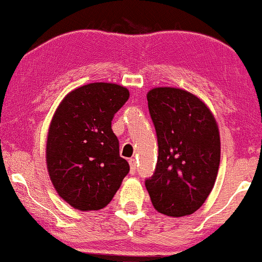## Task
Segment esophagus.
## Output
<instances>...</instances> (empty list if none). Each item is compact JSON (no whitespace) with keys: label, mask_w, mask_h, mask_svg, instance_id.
Segmentation results:
<instances>
[{"label":"esophagus","mask_w":262,"mask_h":262,"mask_svg":"<svg viewBox=\"0 0 262 262\" xmlns=\"http://www.w3.org/2000/svg\"><path fill=\"white\" fill-rule=\"evenodd\" d=\"M129 166H130V173L134 175L137 172V161H135V159H130L129 160Z\"/></svg>","instance_id":"1"}]
</instances>
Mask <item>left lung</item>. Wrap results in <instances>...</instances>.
<instances>
[{
    "label": "left lung",
    "mask_w": 262,
    "mask_h": 262,
    "mask_svg": "<svg viewBox=\"0 0 262 262\" xmlns=\"http://www.w3.org/2000/svg\"><path fill=\"white\" fill-rule=\"evenodd\" d=\"M146 98L159 156L145 187L158 212L170 217L192 214L209 196L217 179L218 124L209 108L185 90L156 87Z\"/></svg>",
    "instance_id": "left-lung-1"
}]
</instances>
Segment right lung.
I'll use <instances>...</instances> for the list:
<instances>
[{
	"label": "right lung",
	"instance_id": "obj_1",
	"mask_svg": "<svg viewBox=\"0 0 262 262\" xmlns=\"http://www.w3.org/2000/svg\"><path fill=\"white\" fill-rule=\"evenodd\" d=\"M129 91L116 83L95 82L66 95L48 132L47 166L56 192L75 209L106 207L129 172L112 130L114 114Z\"/></svg>",
	"mask_w": 262,
	"mask_h": 262
}]
</instances>
